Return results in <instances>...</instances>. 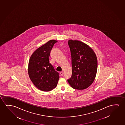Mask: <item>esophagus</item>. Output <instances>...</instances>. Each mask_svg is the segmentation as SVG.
I'll return each instance as SVG.
<instances>
[{
	"label": "esophagus",
	"mask_w": 125,
	"mask_h": 125,
	"mask_svg": "<svg viewBox=\"0 0 125 125\" xmlns=\"http://www.w3.org/2000/svg\"><path fill=\"white\" fill-rule=\"evenodd\" d=\"M60 74H61V75H62V76H63V71H62V72H60Z\"/></svg>",
	"instance_id": "esophagus-1"
}]
</instances>
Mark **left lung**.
<instances>
[{
  "label": "left lung",
  "instance_id": "8db88e82",
  "mask_svg": "<svg viewBox=\"0 0 125 125\" xmlns=\"http://www.w3.org/2000/svg\"><path fill=\"white\" fill-rule=\"evenodd\" d=\"M71 50L72 76L67 81L73 89L83 90L91 85L96 77L98 61L89 45L78 40L68 41Z\"/></svg>",
  "mask_w": 125,
  "mask_h": 125
}]
</instances>
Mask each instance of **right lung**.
<instances>
[{
	"label": "right lung",
	"mask_w": 125,
	"mask_h": 125,
	"mask_svg": "<svg viewBox=\"0 0 125 125\" xmlns=\"http://www.w3.org/2000/svg\"><path fill=\"white\" fill-rule=\"evenodd\" d=\"M57 42L55 40H49L34 51L30 58L29 77L35 86L42 91L52 90L56 87L59 79V73L49 61L51 50Z\"/></svg>",
	"instance_id": "obj_1"
}]
</instances>
